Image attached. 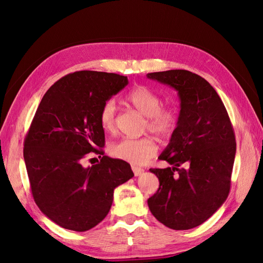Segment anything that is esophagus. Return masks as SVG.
<instances>
[{"label": "esophagus", "mask_w": 263, "mask_h": 263, "mask_svg": "<svg viewBox=\"0 0 263 263\" xmlns=\"http://www.w3.org/2000/svg\"><path fill=\"white\" fill-rule=\"evenodd\" d=\"M132 170L135 174V177H139L142 173H144V169L140 168V166H137V165H132Z\"/></svg>", "instance_id": "obj_1"}]
</instances>
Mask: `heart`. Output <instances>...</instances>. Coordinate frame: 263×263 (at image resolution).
I'll return each mask as SVG.
<instances>
[{
  "mask_svg": "<svg viewBox=\"0 0 263 263\" xmlns=\"http://www.w3.org/2000/svg\"><path fill=\"white\" fill-rule=\"evenodd\" d=\"M126 101L147 117L145 129L158 138H170L179 125L180 113L172 104L161 105L160 95L146 85H136L126 94ZM100 124L105 132L116 129V103L107 100L102 105L99 114ZM114 158L133 164H144L157 153V145L153 138H123L113 142L108 148Z\"/></svg>",
  "mask_w": 263,
  "mask_h": 263,
  "instance_id": "b5f03b06",
  "label": "heart"
}]
</instances>
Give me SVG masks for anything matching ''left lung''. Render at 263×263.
Listing matches in <instances>:
<instances>
[{
  "label": "left lung",
  "instance_id": "obj_1",
  "mask_svg": "<svg viewBox=\"0 0 263 263\" xmlns=\"http://www.w3.org/2000/svg\"><path fill=\"white\" fill-rule=\"evenodd\" d=\"M179 93V125L159 157L172 166L150 169L159 189L148 198L154 216L166 227L186 230L203 224L226 201L236 138L224 103L204 78L187 70L148 73Z\"/></svg>",
  "mask_w": 263,
  "mask_h": 263
}]
</instances>
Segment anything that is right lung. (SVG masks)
Instances as JSON below:
<instances>
[{"mask_svg":"<svg viewBox=\"0 0 263 263\" xmlns=\"http://www.w3.org/2000/svg\"><path fill=\"white\" fill-rule=\"evenodd\" d=\"M127 84V77L116 73L77 71L53 83L36 110L24 160L35 203L62 228L97 226L110 210L114 189L134 177L129 163L104 156L99 119L104 102ZM92 152L100 161L84 167Z\"/></svg>","mask_w":263,"mask_h":263,"instance_id":"obj_1","label":"right lung"}]
</instances>
